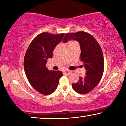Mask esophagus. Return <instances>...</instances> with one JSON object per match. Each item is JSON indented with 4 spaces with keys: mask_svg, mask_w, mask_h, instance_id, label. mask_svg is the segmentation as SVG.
Instances as JSON below:
<instances>
[{
    "mask_svg": "<svg viewBox=\"0 0 126 126\" xmlns=\"http://www.w3.org/2000/svg\"><path fill=\"white\" fill-rule=\"evenodd\" d=\"M64 73L67 74V75H69V74H71V71H70L69 70H65L64 71Z\"/></svg>",
    "mask_w": 126,
    "mask_h": 126,
    "instance_id": "1",
    "label": "esophagus"
}]
</instances>
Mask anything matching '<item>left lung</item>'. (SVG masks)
<instances>
[{
	"mask_svg": "<svg viewBox=\"0 0 126 126\" xmlns=\"http://www.w3.org/2000/svg\"><path fill=\"white\" fill-rule=\"evenodd\" d=\"M69 40L79 43L80 61L86 70V77H79V81L72 84V87L77 93L86 94L96 87L103 76L104 61L102 48L94 37L84 31L67 33L63 42L67 43Z\"/></svg>",
	"mask_w": 126,
	"mask_h": 126,
	"instance_id": "8db88e82",
	"label": "left lung"
}]
</instances>
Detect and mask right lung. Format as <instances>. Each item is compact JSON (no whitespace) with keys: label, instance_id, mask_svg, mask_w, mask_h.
<instances>
[{"label":"right lung","instance_id":"right-lung-1","mask_svg":"<svg viewBox=\"0 0 126 126\" xmlns=\"http://www.w3.org/2000/svg\"><path fill=\"white\" fill-rule=\"evenodd\" d=\"M64 33L42 32L32 40L26 51L24 68L30 84L39 93L48 95L57 88L63 76L60 71H49L46 66L47 59L52 58L53 51L62 40Z\"/></svg>","mask_w":126,"mask_h":126}]
</instances>
